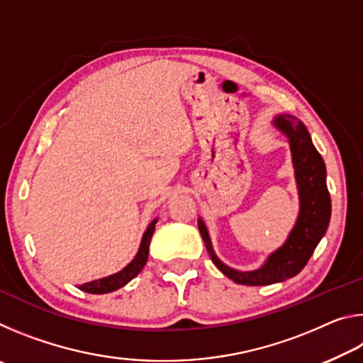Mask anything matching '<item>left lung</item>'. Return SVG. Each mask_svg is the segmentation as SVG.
Masks as SVG:
<instances>
[{"instance_id": "obj_1", "label": "left lung", "mask_w": 363, "mask_h": 363, "mask_svg": "<svg viewBox=\"0 0 363 363\" xmlns=\"http://www.w3.org/2000/svg\"><path fill=\"white\" fill-rule=\"evenodd\" d=\"M272 125L290 144L299 196L296 223L288 233L285 243L272 251L261 267L255 270L232 269L214 253L210 233L203 219L199 218V230L214 266L238 285H270L298 275L314 253L330 224L331 200L327 187V168L322 155L312 144L309 131L303 121L288 113H279Z\"/></svg>"}]
</instances>
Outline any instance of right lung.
Segmentation results:
<instances>
[{
  "label": "right lung",
  "mask_w": 363,
  "mask_h": 363,
  "mask_svg": "<svg viewBox=\"0 0 363 363\" xmlns=\"http://www.w3.org/2000/svg\"><path fill=\"white\" fill-rule=\"evenodd\" d=\"M157 220H158V218L153 219L152 223L149 224V227H147V230L144 232V235H143V240H140L136 256H134V259L130 264H128L126 267H123L120 272L108 275V277H102V279H97V280H93V281H88V284L79 285L78 286L79 290L86 291V293H91V294H106V293L118 290V288L125 286L126 284H130V281L134 277H136V275L145 266L147 257H149V247H150L153 230H155Z\"/></svg>",
  "instance_id": "1"
}]
</instances>
